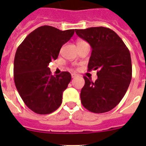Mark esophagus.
I'll return each mask as SVG.
<instances>
[{"mask_svg":"<svg viewBox=\"0 0 146 146\" xmlns=\"http://www.w3.org/2000/svg\"><path fill=\"white\" fill-rule=\"evenodd\" d=\"M76 74H75V73H72V74H71V76H72V78H75L76 76Z\"/></svg>","mask_w":146,"mask_h":146,"instance_id":"obj_1","label":"esophagus"}]
</instances>
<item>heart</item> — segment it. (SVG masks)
<instances>
[{"instance_id": "heart-1", "label": "heart", "mask_w": 146, "mask_h": 146, "mask_svg": "<svg viewBox=\"0 0 146 146\" xmlns=\"http://www.w3.org/2000/svg\"><path fill=\"white\" fill-rule=\"evenodd\" d=\"M83 41H79V42H77V44H79V43H80V42H82Z\"/></svg>"}]
</instances>
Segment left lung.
Listing matches in <instances>:
<instances>
[{"label": "left lung", "instance_id": "obj_1", "mask_svg": "<svg viewBox=\"0 0 146 146\" xmlns=\"http://www.w3.org/2000/svg\"><path fill=\"white\" fill-rule=\"evenodd\" d=\"M76 35L92 48L88 70H97L93 82L84 76L80 98L85 108L96 113L115 108L127 91L132 79L130 53L115 32L105 27L76 29Z\"/></svg>", "mask_w": 146, "mask_h": 146}]
</instances>
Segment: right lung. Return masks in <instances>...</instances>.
<instances>
[{"label": "right lung", "mask_w": 146, "mask_h": 146, "mask_svg": "<svg viewBox=\"0 0 146 146\" xmlns=\"http://www.w3.org/2000/svg\"><path fill=\"white\" fill-rule=\"evenodd\" d=\"M43 26L29 34L18 47L14 58L15 86L26 105L35 113L48 114L62 103L63 92L71 80L69 72L51 75L48 64L74 34Z\"/></svg>", "instance_id": "add662e5"}]
</instances>
